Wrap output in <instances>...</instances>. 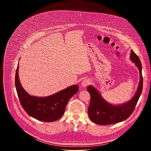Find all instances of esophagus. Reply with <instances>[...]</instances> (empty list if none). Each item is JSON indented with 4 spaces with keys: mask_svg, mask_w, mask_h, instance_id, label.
I'll use <instances>...</instances> for the list:
<instances>
[{
    "mask_svg": "<svg viewBox=\"0 0 151 151\" xmlns=\"http://www.w3.org/2000/svg\"><path fill=\"white\" fill-rule=\"evenodd\" d=\"M91 81L89 79H84L82 82V87H86L87 85H88L90 83Z\"/></svg>",
    "mask_w": 151,
    "mask_h": 151,
    "instance_id": "34e87169",
    "label": "esophagus"
}]
</instances>
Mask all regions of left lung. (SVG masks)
Listing matches in <instances>:
<instances>
[{
	"instance_id": "left-lung-1",
	"label": "left lung",
	"mask_w": 151,
	"mask_h": 151,
	"mask_svg": "<svg viewBox=\"0 0 151 151\" xmlns=\"http://www.w3.org/2000/svg\"><path fill=\"white\" fill-rule=\"evenodd\" d=\"M130 58L136 64L140 72V82L136 94L130 101L122 104L114 105L104 100L94 87L89 85L87 91L90 94L91 100L88 113L93 122L102 125L118 123L127 119L133 112L142 92L143 77L140 60L133 50Z\"/></svg>"
}]
</instances>
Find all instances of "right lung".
<instances>
[{
  "label": "right lung",
  "instance_id": "obj_1",
  "mask_svg": "<svg viewBox=\"0 0 151 151\" xmlns=\"http://www.w3.org/2000/svg\"><path fill=\"white\" fill-rule=\"evenodd\" d=\"M18 66L15 73V84L21 104L30 116L41 121L53 122L60 119L65 112L70 99L78 93L79 87L73 85L48 97L29 94L23 88L18 78Z\"/></svg>",
  "mask_w": 151,
  "mask_h": 151
}]
</instances>
